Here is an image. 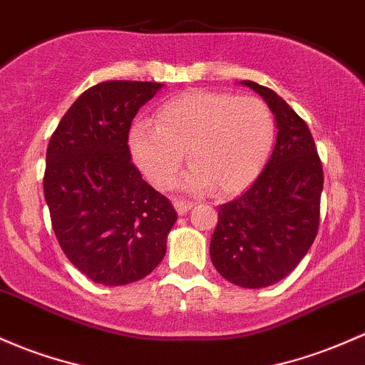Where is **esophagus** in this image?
<instances>
[{"instance_id":"obj_1","label":"esophagus","mask_w":365,"mask_h":365,"mask_svg":"<svg viewBox=\"0 0 365 365\" xmlns=\"http://www.w3.org/2000/svg\"><path fill=\"white\" fill-rule=\"evenodd\" d=\"M173 206H175L176 213H178V215H185L187 211H189L190 207H192V202L190 201H185V199H175Z\"/></svg>"}]
</instances>
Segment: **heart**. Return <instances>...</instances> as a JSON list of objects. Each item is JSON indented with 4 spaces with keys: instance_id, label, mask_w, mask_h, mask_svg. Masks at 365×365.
Listing matches in <instances>:
<instances>
[{
    "instance_id": "b5f03b06",
    "label": "heart",
    "mask_w": 365,
    "mask_h": 365,
    "mask_svg": "<svg viewBox=\"0 0 365 365\" xmlns=\"http://www.w3.org/2000/svg\"><path fill=\"white\" fill-rule=\"evenodd\" d=\"M274 140V118L263 100L220 91H190L168 100L154 124L140 121L130 131L137 166L158 189H170L189 155L185 185L232 194L250 185Z\"/></svg>"
}]
</instances>
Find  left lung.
I'll return each instance as SVG.
<instances>
[{
  "label": "left lung",
  "mask_w": 365,
  "mask_h": 365,
  "mask_svg": "<svg viewBox=\"0 0 365 365\" xmlns=\"http://www.w3.org/2000/svg\"><path fill=\"white\" fill-rule=\"evenodd\" d=\"M242 85L275 114L277 140L250 189L218 207L210 255L232 284L259 289L289 275L317 237L324 171L307 123L270 88Z\"/></svg>",
  "instance_id": "left-lung-1"
}]
</instances>
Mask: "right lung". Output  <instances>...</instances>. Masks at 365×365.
<instances>
[{"instance_id": "1", "label": "right lung", "mask_w": 365, "mask_h": 365, "mask_svg": "<svg viewBox=\"0 0 365 365\" xmlns=\"http://www.w3.org/2000/svg\"><path fill=\"white\" fill-rule=\"evenodd\" d=\"M161 83L106 81L88 88L60 119L46 149L43 190L63 255L103 286L149 275L176 222L170 199L133 161L128 135Z\"/></svg>"}]
</instances>
